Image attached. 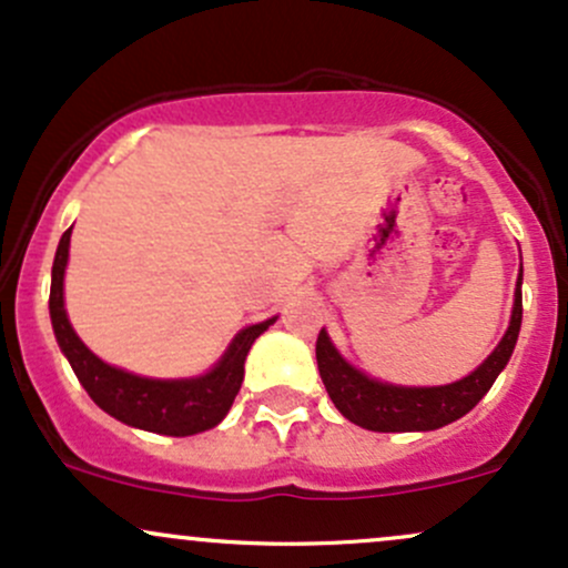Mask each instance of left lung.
Here are the masks:
<instances>
[{
    "label": "left lung",
    "instance_id": "obj_1",
    "mask_svg": "<svg viewBox=\"0 0 568 568\" xmlns=\"http://www.w3.org/2000/svg\"><path fill=\"white\" fill-rule=\"evenodd\" d=\"M523 322V265L515 284V306H511L509 327L496 349L485 357L468 376L453 384L438 387H404L371 379L368 374L355 368L331 341L325 327L316 338V365L325 382L327 395L349 423L376 433H408V430H436L455 423L463 414L471 412L498 379V374L509 363L515 352L517 335Z\"/></svg>",
    "mask_w": 568,
    "mask_h": 568
}]
</instances>
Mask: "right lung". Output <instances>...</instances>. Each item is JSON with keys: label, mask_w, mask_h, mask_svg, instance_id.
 Returning a JSON list of instances; mask_svg holds the SVG:
<instances>
[{"label": "right lung", "mask_w": 568, "mask_h": 568, "mask_svg": "<svg viewBox=\"0 0 568 568\" xmlns=\"http://www.w3.org/2000/svg\"><path fill=\"white\" fill-rule=\"evenodd\" d=\"M70 235L72 227L62 235L57 257H53L48 308H51V325L59 349L70 359L72 371H75L78 382L83 384L89 398L119 423L149 433H162V436H194V433L216 428L227 417L237 389H241L243 363H246L248 349L278 316H271L260 325L243 327L230 341L219 363L200 376L151 379V376H138L124 368H115V365L97 357L78 338L70 320H67L64 271L67 260H70Z\"/></svg>", "instance_id": "1"}]
</instances>
